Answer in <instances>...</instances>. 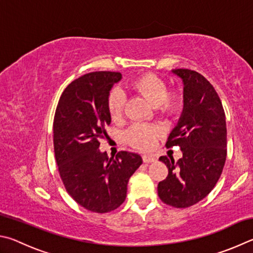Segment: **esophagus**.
Returning <instances> with one entry per match:
<instances>
[{"mask_svg":"<svg viewBox=\"0 0 253 253\" xmlns=\"http://www.w3.org/2000/svg\"><path fill=\"white\" fill-rule=\"evenodd\" d=\"M142 160L145 163H151V162H156L157 158L152 156V154H144V156L142 157Z\"/></svg>","mask_w":253,"mask_h":253,"instance_id":"esophagus-1","label":"esophagus"}]
</instances>
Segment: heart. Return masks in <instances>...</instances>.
I'll use <instances>...</instances> for the list:
<instances>
[{
	"mask_svg": "<svg viewBox=\"0 0 253 253\" xmlns=\"http://www.w3.org/2000/svg\"><path fill=\"white\" fill-rule=\"evenodd\" d=\"M130 87L139 94L143 95L156 106L161 115H173L182 108L183 96L178 91H169L167 82L156 74L147 73L134 79L130 83ZM126 96L119 88L111 91L108 99L109 112L113 120H118L123 115ZM160 134L158 127L147 124L136 123L130 126L126 132V142L140 150L150 149Z\"/></svg>",
	"mask_w": 253,
	"mask_h": 253,
	"instance_id": "b5f03b06",
	"label": "heart"
}]
</instances>
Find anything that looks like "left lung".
I'll list each match as a JSON object with an SVG mask.
<instances>
[{
    "label": "left lung",
    "mask_w": 253,
    "mask_h": 253,
    "mask_svg": "<svg viewBox=\"0 0 253 253\" xmlns=\"http://www.w3.org/2000/svg\"><path fill=\"white\" fill-rule=\"evenodd\" d=\"M173 72L183 80L182 117L168 138L166 148L179 147L182 158H159L169 173L159 182L158 194L166 205L184 209L209 194L220 179L227 159V124L218 93L208 80L189 69Z\"/></svg>",
    "instance_id": "8db88e82"
}]
</instances>
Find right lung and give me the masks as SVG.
Here are the masks:
<instances>
[{"label":"right lung","instance_id":"obj_1","mask_svg":"<svg viewBox=\"0 0 253 253\" xmlns=\"http://www.w3.org/2000/svg\"><path fill=\"white\" fill-rule=\"evenodd\" d=\"M121 73L97 71L71 82L62 93L53 121L57 169L73 200L88 211L108 213L122 205L130 176L141 166L138 153L99 151L111 115L108 99Z\"/></svg>","mask_w":253,"mask_h":253}]
</instances>
